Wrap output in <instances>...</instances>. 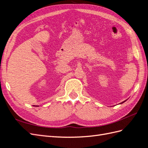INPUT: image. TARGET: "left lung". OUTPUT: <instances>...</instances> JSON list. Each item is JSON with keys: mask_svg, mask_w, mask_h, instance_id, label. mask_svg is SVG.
<instances>
[{"mask_svg": "<svg viewBox=\"0 0 148 148\" xmlns=\"http://www.w3.org/2000/svg\"><path fill=\"white\" fill-rule=\"evenodd\" d=\"M127 101V100H125V101H123L122 102H121V103H120V104H123V103H124L125 101Z\"/></svg>", "mask_w": 148, "mask_h": 148, "instance_id": "left-lung-1", "label": "left lung"}]
</instances>
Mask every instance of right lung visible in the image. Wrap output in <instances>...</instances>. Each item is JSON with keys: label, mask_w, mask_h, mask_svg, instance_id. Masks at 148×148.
Instances as JSON below:
<instances>
[{"label": "right lung", "mask_w": 148, "mask_h": 148, "mask_svg": "<svg viewBox=\"0 0 148 148\" xmlns=\"http://www.w3.org/2000/svg\"><path fill=\"white\" fill-rule=\"evenodd\" d=\"M34 106V107H39L38 106Z\"/></svg>", "instance_id": "add662e5"}]
</instances>
